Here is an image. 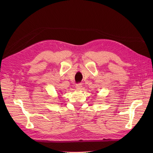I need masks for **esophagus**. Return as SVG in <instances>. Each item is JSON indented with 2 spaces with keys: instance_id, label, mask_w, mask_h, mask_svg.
I'll list each match as a JSON object with an SVG mask.
<instances>
[{
  "instance_id": "34e87169",
  "label": "esophagus",
  "mask_w": 153,
  "mask_h": 153,
  "mask_svg": "<svg viewBox=\"0 0 153 153\" xmlns=\"http://www.w3.org/2000/svg\"><path fill=\"white\" fill-rule=\"evenodd\" d=\"M82 87V84H80V83H79V84H77L76 85V89L77 90H81Z\"/></svg>"
}]
</instances>
